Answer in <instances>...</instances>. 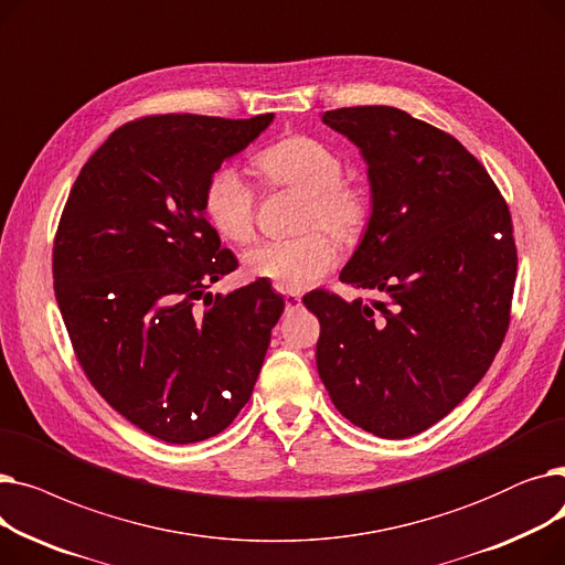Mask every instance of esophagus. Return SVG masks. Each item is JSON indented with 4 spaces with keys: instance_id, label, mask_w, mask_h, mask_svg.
<instances>
[{
    "instance_id": "1",
    "label": "esophagus",
    "mask_w": 565,
    "mask_h": 565,
    "mask_svg": "<svg viewBox=\"0 0 565 565\" xmlns=\"http://www.w3.org/2000/svg\"><path fill=\"white\" fill-rule=\"evenodd\" d=\"M284 305H286V311H295V309L302 307V298H300V295H295V292H286Z\"/></svg>"
}]
</instances>
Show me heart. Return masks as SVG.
<instances>
[{
	"instance_id": "heart-1",
	"label": "heart",
	"mask_w": 565,
	"mask_h": 565,
	"mask_svg": "<svg viewBox=\"0 0 565 565\" xmlns=\"http://www.w3.org/2000/svg\"><path fill=\"white\" fill-rule=\"evenodd\" d=\"M273 188L302 194L298 231L290 241H265L243 258L245 275L270 281L279 290H305L337 263V245H354L366 231L371 199L362 183L343 175V158L334 146L311 135H288L254 158ZM203 211L213 228L235 245L256 233V190L235 169H220L203 192ZM328 230L331 234H322Z\"/></svg>"
}]
</instances>
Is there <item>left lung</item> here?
Instances as JSON below:
<instances>
[{
  "mask_svg": "<svg viewBox=\"0 0 565 565\" xmlns=\"http://www.w3.org/2000/svg\"><path fill=\"white\" fill-rule=\"evenodd\" d=\"M369 164L373 213L341 281L373 298L316 290V364L348 422L412 437L479 384L511 322L518 249L509 203L486 167L403 109L322 114Z\"/></svg>",
  "mask_w": 565,
  "mask_h": 565,
  "instance_id": "1",
  "label": "left lung"
}]
</instances>
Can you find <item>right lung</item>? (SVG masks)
<instances>
[{
	"label": "right lung",
	"instance_id": "right-lung-1",
	"mask_svg": "<svg viewBox=\"0 0 565 565\" xmlns=\"http://www.w3.org/2000/svg\"><path fill=\"white\" fill-rule=\"evenodd\" d=\"M273 118L141 116L88 158L58 220L54 298L75 358L121 417L169 444L237 417L284 311L263 279L205 292L237 267L203 215L205 185Z\"/></svg>",
	"mask_w": 565,
	"mask_h": 565
}]
</instances>
